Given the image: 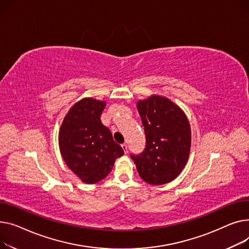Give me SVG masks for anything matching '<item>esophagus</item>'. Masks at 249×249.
<instances>
[{"instance_id": "34e87169", "label": "esophagus", "mask_w": 249, "mask_h": 249, "mask_svg": "<svg viewBox=\"0 0 249 249\" xmlns=\"http://www.w3.org/2000/svg\"><path fill=\"white\" fill-rule=\"evenodd\" d=\"M122 148H123V150L124 151V153L126 154V153H127V144H126L125 142L123 143V144H122Z\"/></svg>"}]
</instances>
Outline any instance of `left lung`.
<instances>
[{
    "label": "left lung",
    "instance_id": "left-lung-1",
    "mask_svg": "<svg viewBox=\"0 0 249 249\" xmlns=\"http://www.w3.org/2000/svg\"><path fill=\"white\" fill-rule=\"evenodd\" d=\"M145 135V148L130 155L140 177L163 185L178 177L189 159L191 128L184 111L167 97L152 95L137 105Z\"/></svg>",
    "mask_w": 249,
    "mask_h": 249
}]
</instances>
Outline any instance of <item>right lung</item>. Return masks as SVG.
<instances>
[{
	"label": "right lung",
	"instance_id": "right-lung-1",
	"mask_svg": "<svg viewBox=\"0 0 249 249\" xmlns=\"http://www.w3.org/2000/svg\"><path fill=\"white\" fill-rule=\"evenodd\" d=\"M106 101L83 98L65 115L59 130V148L64 162L86 184L105 179L115 160L124 155L100 115Z\"/></svg>",
	"mask_w": 249,
	"mask_h": 249
}]
</instances>
